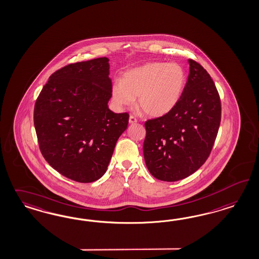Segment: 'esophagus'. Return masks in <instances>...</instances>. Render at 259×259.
<instances>
[{
	"label": "esophagus",
	"mask_w": 259,
	"mask_h": 259,
	"mask_svg": "<svg viewBox=\"0 0 259 259\" xmlns=\"http://www.w3.org/2000/svg\"><path fill=\"white\" fill-rule=\"evenodd\" d=\"M137 121H138V119H137L134 116H129V122H130V123H136Z\"/></svg>",
	"instance_id": "1"
}]
</instances>
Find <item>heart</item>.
I'll return each instance as SVG.
<instances>
[{"label": "heart", "mask_w": 259, "mask_h": 259, "mask_svg": "<svg viewBox=\"0 0 259 259\" xmlns=\"http://www.w3.org/2000/svg\"><path fill=\"white\" fill-rule=\"evenodd\" d=\"M187 83L184 68L177 63L150 62L126 71L116 81L112 99L117 107L133 105L151 116L166 115L178 104Z\"/></svg>", "instance_id": "1"}]
</instances>
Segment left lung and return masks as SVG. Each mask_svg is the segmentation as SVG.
<instances>
[{
	"mask_svg": "<svg viewBox=\"0 0 259 259\" xmlns=\"http://www.w3.org/2000/svg\"><path fill=\"white\" fill-rule=\"evenodd\" d=\"M189 74L178 104L148 119L143 156L158 180L176 182L199 169L212 150L221 121V101L209 73L189 59Z\"/></svg>",
	"mask_w": 259,
	"mask_h": 259,
	"instance_id": "8db88e82",
	"label": "left lung"
}]
</instances>
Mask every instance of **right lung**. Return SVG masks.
Returning a JSON list of instances; mask_svg holds the SVG:
<instances>
[{"label": "right lung", "mask_w": 259, "mask_h": 259, "mask_svg": "<svg viewBox=\"0 0 259 259\" xmlns=\"http://www.w3.org/2000/svg\"><path fill=\"white\" fill-rule=\"evenodd\" d=\"M109 59L71 63L54 71L36 99L39 148L63 176L92 183L104 175L129 114L108 108L112 97Z\"/></svg>", "instance_id": "1"}]
</instances>
